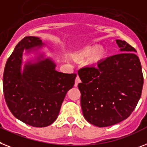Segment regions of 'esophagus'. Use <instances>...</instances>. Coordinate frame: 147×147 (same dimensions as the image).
<instances>
[{
    "mask_svg": "<svg viewBox=\"0 0 147 147\" xmlns=\"http://www.w3.org/2000/svg\"><path fill=\"white\" fill-rule=\"evenodd\" d=\"M80 82H81V79H80L79 76H77V77H76V81H75V86H76V87H77L78 84Z\"/></svg>",
    "mask_w": 147,
    "mask_h": 147,
    "instance_id": "esophagus-1",
    "label": "esophagus"
}]
</instances>
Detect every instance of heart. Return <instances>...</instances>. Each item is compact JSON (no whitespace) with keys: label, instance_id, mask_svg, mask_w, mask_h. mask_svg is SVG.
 Listing matches in <instances>:
<instances>
[{"label":"heart","instance_id":"1","mask_svg":"<svg viewBox=\"0 0 147 147\" xmlns=\"http://www.w3.org/2000/svg\"><path fill=\"white\" fill-rule=\"evenodd\" d=\"M105 51L102 48H97L96 46L85 47L76 53V57L78 60H84L90 57V63H94L104 57Z\"/></svg>","mask_w":147,"mask_h":147}]
</instances>
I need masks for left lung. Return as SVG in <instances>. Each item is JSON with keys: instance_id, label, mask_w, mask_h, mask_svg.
Here are the masks:
<instances>
[{"instance_id": "left-lung-1", "label": "left lung", "mask_w": 147, "mask_h": 147, "mask_svg": "<svg viewBox=\"0 0 147 147\" xmlns=\"http://www.w3.org/2000/svg\"><path fill=\"white\" fill-rule=\"evenodd\" d=\"M116 42L121 53L101 60L96 67L78 70L83 115L98 127L111 126L127 119L142 92L144 76L136 50L125 41Z\"/></svg>"}]
</instances>
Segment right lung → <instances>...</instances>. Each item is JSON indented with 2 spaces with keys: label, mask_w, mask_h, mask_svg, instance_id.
I'll list each match as a JSON object with an SVG mask.
<instances>
[{
  "label": "right lung",
  "mask_w": 147,
  "mask_h": 147,
  "mask_svg": "<svg viewBox=\"0 0 147 147\" xmlns=\"http://www.w3.org/2000/svg\"><path fill=\"white\" fill-rule=\"evenodd\" d=\"M44 45L39 37L26 36L15 48L5 66L3 94L9 109L23 123L34 127H46L58 117L66 92L75 84L76 74L55 69L49 58L28 63L21 71L22 54L35 51Z\"/></svg>",
  "instance_id": "add662e5"
}]
</instances>
